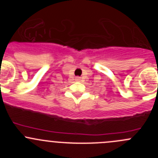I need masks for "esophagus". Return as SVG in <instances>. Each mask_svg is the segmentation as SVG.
<instances>
[{
  "label": "esophagus",
  "mask_w": 158,
  "mask_h": 158,
  "mask_svg": "<svg viewBox=\"0 0 158 158\" xmlns=\"http://www.w3.org/2000/svg\"><path fill=\"white\" fill-rule=\"evenodd\" d=\"M76 80H77V81H80V80H81V78H80V77H79V76H77V77L76 78Z\"/></svg>",
  "instance_id": "34e87169"
}]
</instances>
